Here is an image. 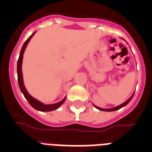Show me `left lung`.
<instances>
[{
	"label": "left lung",
	"mask_w": 152,
	"mask_h": 152,
	"mask_svg": "<svg viewBox=\"0 0 152 152\" xmlns=\"http://www.w3.org/2000/svg\"><path fill=\"white\" fill-rule=\"evenodd\" d=\"M134 94H135V92L133 93V94L132 95V96H130V98H129L128 100H126V102H124V103H122V104H120V105L117 106V107H113V108H110V109H103V108H100V107H96V106H95V105H94V107H96V109H98V110H102V111H107V112H111V111H115V110H119V109H121L122 107H125V106H126V105H127V104H128L129 103V102H130V100H132V98L133 97V96H134Z\"/></svg>",
	"instance_id": "left-lung-1"
}]
</instances>
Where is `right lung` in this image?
<instances>
[{
  "label": "right lung",
  "instance_id": "obj_1",
  "mask_svg": "<svg viewBox=\"0 0 152 152\" xmlns=\"http://www.w3.org/2000/svg\"><path fill=\"white\" fill-rule=\"evenodd\" d=\"M36 33V32L33 33L29 36V38L26 39V41L24 42L23 45L22 49L20 51V54L19 56L18 61H17V78H18V84L19 87H20V89L21 92L23 93V94L24 95L25 98L26 99L29 103L30 104V106L32 107H33L34 109H36V110L42 111V112H48V111H52L55 110L56 109H58V107H61L62 105V103L65 101L66 100V96L62 100H61L60 102H58L56 103H53V104H45V103H42L39 100H36V98L33 97L29 94L28 91H26L25 86L23 84V73H22V63H23V53L24 51L26 49V46H27L28 43H29V40L31 39V38L33 37V35Z\"/></svg>",
  "mask_w": 152,
  "mask_h": 152
}]
</instances>
